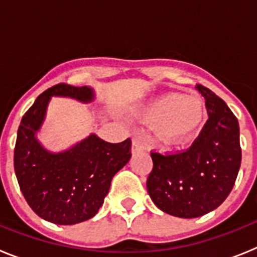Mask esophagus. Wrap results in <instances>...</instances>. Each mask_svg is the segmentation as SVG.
<instances>
[{
  "label": "esophagus",
  "mask_w": 257,
  "mask_h": 257,
  "mask_svg": "<svg viewBox=\"0 0 257 257\" xmlns=\"http://www.w3.org/2000/svg\"><path fill=\"white\" fill-rule=\"evenodd\" d=\"M147 151V145L139 139V138H134L133 139V153H136V152H143Z\"/></svg>",
  "instance_id": "1"
}]
</instances>
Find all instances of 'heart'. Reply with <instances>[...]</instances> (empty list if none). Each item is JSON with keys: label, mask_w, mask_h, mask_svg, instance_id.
I'll return each mask as SVG.
<instances>
[{"label": "heart", "mask_w": 257, "mask_h": 257, "mask_svg": "<svg viewBox=\"0 0 257 257\" xmlns=\"http://www.w3.org/2000/svg\"><path fill=\"white\" fill-rule=\"evenodd\" d=\"M140 115L154 123L156 136L165 144L192 138L206 118L201 99L180 92H165L153 97L140 109Z\"/></svg>", "instance_id": "b5f03b06"}]
</instances>
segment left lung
<instances>
[{"label": "left lung", "mask_w": 257, "mask_h": 257, "mask_svg": "<svg viewBox=\"0 0 257 257\" xmlns=\"http://www.w3.org/2000/svg\"><path fill=\"white\" fill-rule=\"evenodd\" d=\"M208 119L188 151L152 153L147 189L157 207L183 219L211 212L225 201L240 167L239 124L225 101L202 85Z\"/></svg>", "instance_id": "8db88e82"}]
</instances>
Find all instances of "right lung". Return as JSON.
Here are the masks:
<instances>
[{"mask_svg": "<svg viewBox=\"0 0 257 257\" xmlns=\"http://www.w3.org/2000/svg\"><path fill=\"white\" fill-rule=\"evenodd\" d=\"M52 96L88 104L96 95L90 86L65 83L42 92L22 118L14 167L23 196L38 216L58 225H73L94 217L103 206L113 176L130 161L131 140L112 144L90 134L65 151H49L37 134Z\"/></svg>", "mask_w": 257, "mask_h": 257, "instance_id": "obj_1", "label": "right lung"}]
</instances>
